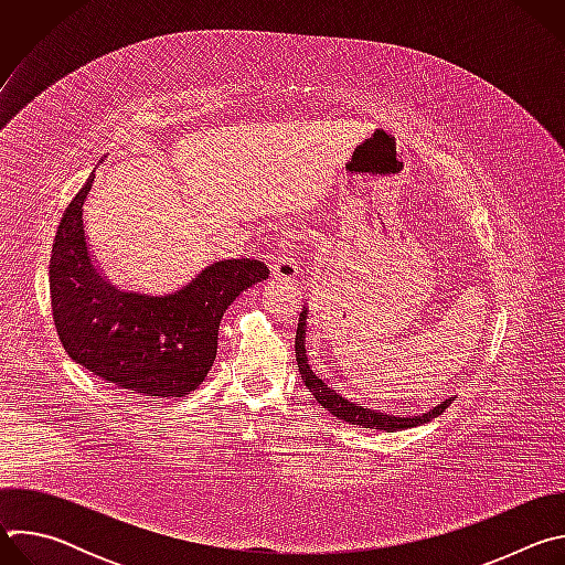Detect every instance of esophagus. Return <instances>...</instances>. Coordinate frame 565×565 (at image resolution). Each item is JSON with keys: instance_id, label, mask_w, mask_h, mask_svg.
<instances>
[{"instance_id": "esophagus-1", "label": "esophagus", "mask_w": 565, "mask_h": 565, "mask_svg": "<svg viewBox=\"0 0 565 565\" xmlns=\"http://www.w3.org/2000/svg\"><path fill=\"white\" fill-rule=\"evenodd\" d=\"M270 270H273V277H277V279L290 281V279L297 277L299 264H297V259H295V253H292V246H290V244H286V246L279 248V253H277V255L273 257V262H270Z\"/></svg>"}]
</instances>
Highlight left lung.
<instances>
[{
  "label": "left lung",
  "mask_w": 565,
  "mask_h": 565,
  "mask_svg": "<svg viewBox=\"0 0 565 565\" xmlns=\"http://www.w3.org/2000/svg\"><path fill=\"white\" fill-rule=\"evenodd\" d=\"M306 319H308V308H301L299 321H297V335H295V355H297L299 375H301L306 388L312 393V397L338 420H344L349 425H360L364 429L402 431V429L429 423L431 418L440 416L451 405V397H449V399H443L440 405L427 409L425 414H405V416H393V414H384L380 409H366V407L355 405V402H351L349 397L338 393L331 384H327L324 380L312 373V369L308 364V355H306Z\"/></svg>",
  "instance_id": "1"
}]
</instances>
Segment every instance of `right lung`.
I'll return each mask as SVG.
<instances>
[{"instance_id": "1", "label": "right lung", "mask_w": 565, "mask_h": 565, "mask_svg": "<svg viewBox=\"0 0 565 565\" xmlns=\"http://www.w3.org/2000/svg\"><path fill=\"white\" fill-rule=\"evenodd\" d=\"M94 179L96 170L68 203L51 253L49 288L60 342L73 362L131 393L188 395L214 364L225 308L270 270L257 259H225L166 295L116 288L87 241L85 203Z\"/></svg>"}]
</instances>
